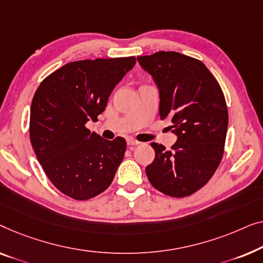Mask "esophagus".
Segmentation results:
<instances>
[{
	"mask_svg": "<svg viewBox=\"0 0 263 263\" xmlns=\"http://www.w3.org/2000/svg\"><path fill=\"white\" fill-rule=\"evenodd\" d=\"M138 144H140V142H138V140H136L133 138L127 139V145H138Z\"/></svg>",
	"mask_w": 263,
	"mask_h": 263,
	"instance_id": "1",
	"label": "esophagus"
}]
</instances>
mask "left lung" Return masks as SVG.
<instances>
[{"mask_svg":"<svg viewBox=\"0 0 263 263\" xmlns=\"http://www.w3.org/2000/svg\"><path fill=\"white\" fill-rule=\"evenodd\" d=\"M160 94V117L170 119L177 140L170 150L153 143L155 160L145 168L150 183L175 198L193 194L220 163L228 131L223 91L205 64L174 51L137 57Z\"/></svg>","mask_w":263,"mask_h":263,"instance_id":"8db88e82","label":"left lung"}]
</instances>
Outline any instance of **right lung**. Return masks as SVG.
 <instances>
[{"label":"right lung","instance_id":"right-lung-1","mask_svg":"<svg viewBox=\"0 0 263 263\" xmlns=\"http://www.w3.org/2000/svg\"><path fill=\"white\" fill-rule=\"evenodd\" d=\"M135 64V57L68 63L47 76L33 96V150L51 182L70 198L87 200L112 183L126 140L103 139L86 124L98 120L114 87Z\"/></svg>","mask_w":263,"mask_h":263}]
</instances>
